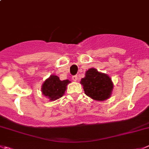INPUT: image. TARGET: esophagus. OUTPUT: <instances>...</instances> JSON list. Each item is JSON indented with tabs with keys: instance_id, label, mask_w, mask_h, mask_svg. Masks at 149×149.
I'll return each mask as SVG.
<instances>
[{
	"instance_id": "34e87169",
	"label": "esophagus",
	"mask_w": 149,
	"mask_h": 149,
	"mask_svg": "<svg viewBox=\"0 0 149 149\" xmlns=\"http://www.w3.org/2000/svg\"><path fill=\"white\" fill-rule=\"evenodd\" d=\"M72 80L73 81H76L78 80V76H72Z\"/></svg>"
}]
</instances>
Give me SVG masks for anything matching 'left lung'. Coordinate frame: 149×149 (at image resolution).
Returning a JSON list of instances; mask_svg holds the SVG:
<instances>
[{"label":"left lung","instance_id":"8db88e82","mask_svg":"<svg viewBox=\"0 0 149 149\" xmlns=\"http://www.w3.org/2000/svg\"><path fill=\"white\" fill-rule=\"evenodd\" d=\"M84 93L96 101H104L111 96L113 83L108 75L98 72L95 68L87 70L85 77L80 81Z\"/></svg>","mask_w":149,"mask_h":149}]
</instances>
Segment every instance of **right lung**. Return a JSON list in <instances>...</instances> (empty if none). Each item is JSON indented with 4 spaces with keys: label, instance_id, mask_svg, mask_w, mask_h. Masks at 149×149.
<instances>
[{
    "label": "right lung",
    "instance_id": "obj_1",
    "mask_svg": "<svg viewBox=\"0 0 149 149\" xmlns=\"http://www.w3.org/2000/svg\"><path fill=\"white\" fill-rule=\"evenodd\" d=\"M70 82V81L68 79L61 81L57 76L51 75L43 83L42 86V93L51 101H55L65 94L67 85Z\"/></svg>",
    "mask_w": 149,
    "mask_h": 149
}]
</instances>
